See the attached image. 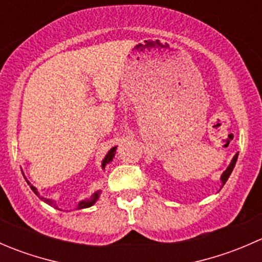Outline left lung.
Masks as SVG:
<instances>
[{
    "mask_svg": "<svg viewBox=\"0 0 262 262\" xmlns=\"http://www.w3.org/2000/svg\"><path fill=\"white\" fill-rule=\"evenodd\" d=\"M237 158H238V153H236V155H234V157L232 158V161H231V163H229V165H228V167H227V168H226V171H224V172L222 173V175H221V182H222V187H223V185L226 184L227 180H228V178H229V176H231L232 171H233L234 166H236Z\"/></svg>",
    "mask_w": 262,
    "mask_h": 262,
    "instance_id": "obj_1",
    "label": "left lung"
}]
</instances>
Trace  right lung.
<instances>
[{
    "label": "right lung",
    "instance_id": "obj_1",
    "mask_svg": "<svg viewBox=\"0 0 262 262\" xmlns=\"http://www.w3.org/2000/svg\"><path fill=\"white\" fill-rule=\"evenodd\" d=\"M115 152H116V146H115V147H113V148H110V150H109V152L106 153V156H105L104 160H102V162H101V167H102V170H105V167H106V166L109 165L110 162H112L113 158H114V156H115ZM21 172H23V176H24V179H25V180H26V182H28V184L30 185V189L33 190V191L35 192L36 195H38V198H40V200H43L44 203H47V204L50 205V207H54L55 209H59V208H58V205L55 204L54 200H52V199H47V198L40 196V194H39V192H38V189H36L35 186H33V185H31L30 182H29L28 179H26V176H25V173H24L23 168H21ZM100 195H101V190H96V191H95L94 194L91 195V196L87 198V199H84V200H81V202L78 203V204H77V207H76V209H84V208H90V207H92V205H94L95 203H96L97 200H99ZM59 210H60V209H59Z\"/></svg>",
    "mask_w": 262,
    "mask_h": 262
}]
</instances>
